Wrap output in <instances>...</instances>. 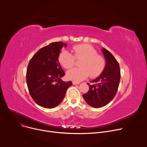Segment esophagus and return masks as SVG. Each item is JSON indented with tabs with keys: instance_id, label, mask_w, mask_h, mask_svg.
Segmentation results:
<instances>
[{
	"instance_id": "34e87169",
	"label": "esophagus",
	"mask_w": 147,
	"mask_h": 147,
	"mask_svg": "<svg viewBox=\"0 0 147 147\" xmlns=\"http://www.w3.org/2000/svg\"><path fill=\"white\" fill-rule=\"evenodd\" d=\"M80 83L79 82H73V84L75 85V84H79Z\"/></svg>"
}]
</instances>
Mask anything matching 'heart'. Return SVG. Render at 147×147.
<instances>
[{"mask_svg":"<svg viewBox=\"0 0 147 147\" xmlns=\"http://www.w3.org/2000/svg\"><path fill=\"white\" fill-rule=\"evenodd\" d=\"M74 56L66 50H62L59 56V61L65 69H70L75 64V59L82 58L79 62L80 67L75 68L67 73L68 79L80 82L87 78L99 76L105 67V60L102 56L97 54V50L88 44H80L73 47Z\"/></svg>","mask_w":147,"mask_h":147,"instance_id":"b5f03b06","label":"heart"}]
</instances>
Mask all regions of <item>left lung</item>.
Masks as SVG:
<instances>
[{"label": "left lung", "instance_id": "obj_1", "mask_svg": "<svg viewBox=\"0 0 147 147\" xmlns=\"http://www.w3.org/2000/svg\"><path fill=\"white\" fill-rule=\"evenodd\" d=\"M106 64L101 74L91 82L96 84L90 85L89 90L83 95L86 102L94 108H100L108 104L117 92L121 73L118 62L107 49H102Z\"/></svg>", "mask_w": 147, "mask_h": 147}]
</instances>
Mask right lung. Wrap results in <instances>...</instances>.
I'll list each match as a JSON object with an SVG mask.
<instances>
[{
    "label": "right lung",
    "instance_id": "right-lung-1",
    "mask_svg": "<svg viewBox=\"0 0 147 147\" xmlns=\"http://www.w3.org/2000/svg\"><path fill=\"white\" fill-rule=\"evenodd\" d=\"M62 42H53L38 50L30 59L26 71V82L34 102L46 109L57 106L72 82H63L65 75L59 62Z\"/></svg>",
    "mask_w": 147,
    "mask_h": 147
}]
</instances>
